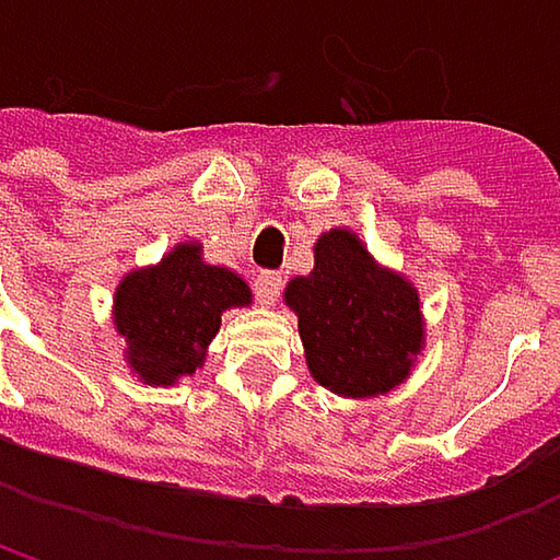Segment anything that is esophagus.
<instances>
[{
	"instance_id": "esophagus-1",
	"label": "esophagus",
	"mask_w": 560,
	"mask_h": 560,
	"mask_svg": "<svg viewBox=\"0 0 560 560\" xmlns=\"http://www.w3.org/2000/svg\"><path fill=\"white\" fill-rule=\"evenodd\" d=\"M281 294V276L279 272H262L259 279H256V298H259V304H276Z\"/></svg>"
}]
</instances>
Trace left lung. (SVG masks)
Segmentation results:
<instances>
[{
  "instance_id": "obj_1",
  "label": "left lung",
  "mask_w": 560,
  "mask_h": 560,
  "mask_svg": "<svg viewBox=\"0 0 560 560\" xmlns=\"http://www.w3.org/2000/svg\"><path fill=\"white\" fill-rule=\"evenodd\" d=\"M284 304L298 314L311 376L347 398L392 392L424 347L411 281L383 269L343 226L314 243V272L288 281Z\"/></svg>"
}]
</instances>
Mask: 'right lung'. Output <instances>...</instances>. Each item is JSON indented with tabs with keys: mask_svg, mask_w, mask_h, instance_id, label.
<instances>
[{
	"mask_svg": "<svg viewBox=\"0 0 560 560\" xmlns=\"http://www.w3.org/2000/svg\"><path fill=\"white\" fill-rule=\"evenodd\" d=\"M200 243L174 246L159 266L119 281L113 324L126 337V363L149 386H171L203 366L220 314L253 301L249 284L223 266H207Z\"/></svg>",
	"mask_w": 560,
	"mask_h": 560,
	"instance_id": "obj_1",
	"label": "right lung"
}]
</instances>
